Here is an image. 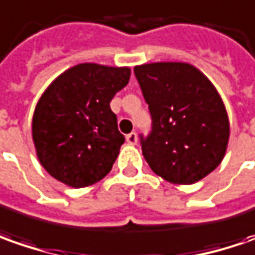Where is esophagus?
I'll return each instance as SVG.
<instances>
[{
	"instance_id": "34e87169",
	"label": "esophagus",
	"mask_w": 255,
	"mask_h": 255,
	"mask_svg": "<svg viewBox=\"0 0 255 255\" xmlns=\"http://www.w3.org/2000/svg\"><path fill=\"white\" fill-rule=\"evenodd\" d=\"M126 138H127V142L129 145H135L136 144V139H138V138H136L135 132H129V134H128V135L126 136Z\"/></svg>"
}]
</instances>
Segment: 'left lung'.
Listing matches in <instances>:
<instances>
[{"instance_id": "1", "label": "left lung", "mask_w": 255, "mask_h": 255, "mask_svg": "<svg viewBox=\"0 0 255 255\" xmlns=\"http://www.w3.org/2000/svg\"><path fill=\"white\" fill-rule=\"evenodd\" d=\"M152 119L141 135L149 168L165 180L190 185L220 165L230 135L229 117L212 82L189 63L159 62L134 67Z\"/></svg>"}]
</instances>
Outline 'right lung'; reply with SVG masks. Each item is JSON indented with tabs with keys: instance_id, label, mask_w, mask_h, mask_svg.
<instances>
[{
	"instance_id": "right-lung-1",
	"label": "right lung",
	"mask_w": 255,
	"mask_h": 255,
	"mask_svg": "<svg viewBox=\"0 0 255 255\" xmlns=\"http://www.w3.org/2000/svg\"><path fill=\"white\" fill-rule=\"evenodd\" d=\"M129 76L128 67L82 63L50 83L32 119L36 155L50 176L86 188L111 171L126 138L110 101Z\"/></svg>"
}]
</instances>
